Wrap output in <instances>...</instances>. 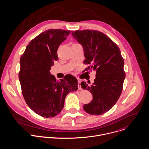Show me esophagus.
Returning a JSON list of instances; mask_svg holds the SVG:
<instances>
[{
    "mask_svg": "<svg viewBox=\"0 0 149 149\" xmlns=\"http://www.w3.org/2000/svg\"><path fill=\"white\" fill-rule=\"evenodd\" d=\"M78 89H82V88H81V81H78Z\"/></svg>",
    "mask_w": 149,
    "mask_h": 149,
    "instance_id": "esophagus-1",
    "label": "esophagus"
}]
</instances>
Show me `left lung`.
I'll return each mask as SVG.
<instances>
[{
    "mask_svg": "<svg viewBox=\"0 0 149 149\" xmlns=\"http://www.w3.org/2000/svg\"><path fill=\"white\" fill-rule=\"evenodd\" d=\"M72 35L83 46L86 58L84 64H90L85 70L96 71L92 85L81 84L93 98L84 105V109L90 115H102L115 105L122 92L125 74L120 50L108 36L98 30H76Z\"/></svg>",
    "mask_w": 149,
    "mask_h": 149,
    "instance_id": "left-lung-1",
    "label": "left lung"
}]
</instances>
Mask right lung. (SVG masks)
Instances as JSON below:
<instances>
[{"mask_svg": "<svg viewBox=\"0 0 149 149\" xmlns=\"http://www.w3.org/2000/svg\"><path fill=\"white\" fill-rule=\"evenodd\" d=\"M70 30H45L31 40L20 58L19 79L24 100L30 109L44 118L58 115L66 95L78 89V81L71 74L56 80L50 74L51 65L57 61L60 44Z\"/></svg>", "mask_w": 149, "mask_h": 149, "instance_id": "add662e5", "label": "right lung"}]
</instances>
